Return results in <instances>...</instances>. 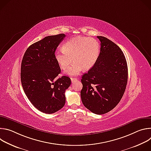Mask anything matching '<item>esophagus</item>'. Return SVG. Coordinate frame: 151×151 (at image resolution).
<instances>
[{
	"mask_svg": "<svg viewBox=\"0 0 151 151\" xmlns=\"http://www.w3.org/2000/svg\"><path fill=\"white\" fill-rule=\"evenodd\" d=\"M78 79L77 78H71V81L72 82H74L75 81H76Z\"/></svg>",
	"mask_w": 151,
	"mask_h": 151,
	"instance_id": "1",
	"label": "esophagus"
}]
</instances>
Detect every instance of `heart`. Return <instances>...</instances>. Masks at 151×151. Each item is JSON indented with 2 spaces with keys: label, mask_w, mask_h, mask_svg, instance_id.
Listing matches in <instances>:
<instances>
[{
  "label": "heart",
  "mask_w": 151,
  "mask_h": 151,
  "mask_svg": "<svg viewBox=\"0 0 151 151\" xmlns=\"http://www.w3.org/2000/svg\"><path fill=\"white\" fill-rule=\"evenodd\" d=\"M99 44L96 39L87 37L72 38L63 46V50L57 51L55 58L63 70L71 67L66 72L70 76H76L82 70L91 68L96 63L99 54Z\"/></svg>",
  "instance_id": "1"
}]
</instances>
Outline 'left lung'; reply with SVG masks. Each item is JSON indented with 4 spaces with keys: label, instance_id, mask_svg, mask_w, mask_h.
Masks as SVG:
<instances>
[{
    "label": "left lung",
    "instance_id": "left-lung-1",
    "mask_svg": "<svg viewBox=\"0 0 151 151\" xmlns=\"http://www.w3.org/2000/svg\"><path fill=\"white\" fill-rule=\"evenodd\" d=\"M101 44L94 66L82 76L81 97L84 106L95 114L109 112L119 103L125 92L128 68L120 48L111 40L97 36Z\"/></svg>",
    "mask_w": 151,
    "mask_h": 151
}]
</instances>
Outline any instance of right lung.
<instances>
[{
	"mask_svg": "<svg viewBox=\"0 0 151 151\" xmlns=\"http://www.w3.org/2000/svg\"><path fill=\"white\" fill-rule=\"evenodd\" d=\"M64 34L48 36L31 45L26 51L21 66V81L26 95L42 112L51 114L66 103L65 91L71 83L63 76L55 58V51L65 37Z\"/></svg>",
	"mask_w": 151,
	"mask_h": 151,
	"instance_id": "obj_1",
	"label": "right lung"
}]
</instances>
